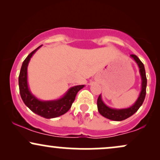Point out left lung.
Masks as SVG:
<instances>
[{
    "label": "left lung",
    "mask_w": 160,
    "mask_h": 160,
    "mask_svg": "<svg viewBox=\"0 0 160 160\" xmlns=\"http://www.w3.org/2000/svg\"><path fill=\"white\" fill-rule=\"evenodd\" d=\"M130 57L135 60L139 68V73L141 78V90L139 96L136 102L134 103L131 107L127 108H122V109H117V108H111L106 105L102 101V96L99 95L97 100V106H98V112L101 115L109 120L113 121H122L128 118L136 112L139 108L142 105L144 102L145 95H146V87H147V78L145 73L144 65L141 60L138 58L135 55H130Z\"/></svg>",
    "instance_id": "1"
}]
</instances>
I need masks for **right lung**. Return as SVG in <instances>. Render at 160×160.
I'll list each match as a JSON object with an SVG mask.
<instances>
[{"label":"right lung","mask_w":160,"mask_h":160,"mask_svg":"<svg viewBox=\"0 0 160 160\" xmlns=\"http://www.w3.org/2000/svg\"><path fill=\"white\" fill-rule=\"evenodd\" d=\"M41 46L32 51L24 60L19 76V92L23 102L31 111L46 119H51L65 114L66 112L68 111L73 102H74L78 92L85 86L79 85L73 86L66 92L63 96L56 100L41 101L36 98L29 89L28 84L27 70L31 58Z\"/></svg>","instance_id":"1"}]
</instances>
